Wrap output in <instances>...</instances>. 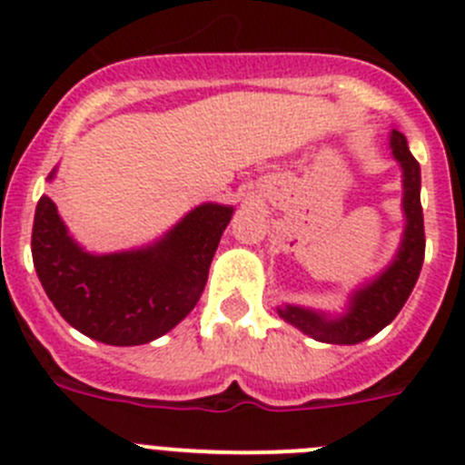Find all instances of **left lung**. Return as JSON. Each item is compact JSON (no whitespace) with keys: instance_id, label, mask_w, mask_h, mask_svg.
<instances>
[{"instance_id":"obj_1","label":"left lung","mask_w":465,"mask_h":465,"mask_svg":"<svg viewBox=\"0 0 465 465\" xmlns=\"http://www.w3.org/2000/svg\"><path fill=\"white\" fill-rule=\"evenodd\" d=\"M391 151L393 158L402 167V186H405V197H402V209H405V237H402L401 252L396 261L377 277L375 282L368 283L365 289L356 291L351 307L340 319H323L302 307L286 305L279 310L282 319L293 323L302 332L312 335L319 342L331 344H356L372 338L375 332L396 319L402 305L408 302L417 283L421 265H424L426 252V235H424V212H421V200H419V188H421V172L419 163L408 149L405 134L393 130L391 133Z\"/></svg>"}]
</instances>
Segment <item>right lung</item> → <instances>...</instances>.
Returning a JSON list of instances; mask_svg holds the SVG:
<instances>
[{
  "label": "right lung",
  "mask_w": 465,
  "mask_h": 465,
  "mask_svg": "<svg viewBox=\"0 0 465 465\" xmlns=\"http://www.w3.org/2000/svg\"><path fill=\"white\" fill-rule=\"evenodd\" d=\"M232 207L203 204L139 252L90 256L41 195L32 225V261L64 322L93 340L134 347L165 335L197 305Z\"/></svg>",
  "instance_id": "obj_1"
}]
</instances>
